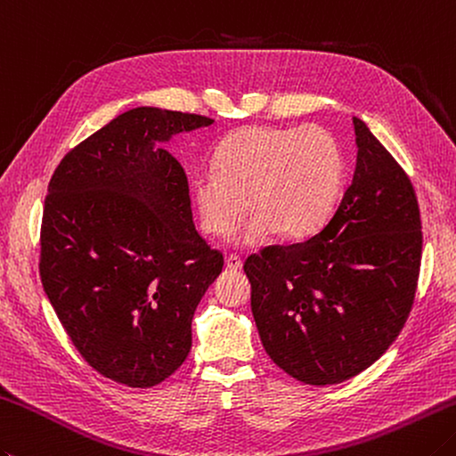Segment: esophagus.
I'll use <instances>...</instances> for the list:
<instances>
[{
    "instance_id": "esophagus-1",
    "label": "esophagus",
    "mask_w": 456,
    "mask_h": 456,
    "mask_svg": "<svg viewBox=\"0 0 456 456\" xmlns=\"http://www.w3.org/2000/svg\"><path fill=\"white\" fill-rule=\"evenodd\" d=\"M225 265L229 271H239L240 266H243V261H240L239 255H227L225 256Z\"/></svg>"
}]
</instances>
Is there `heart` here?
I'll return each instance as SVG.
<instances>
[{
	"mask_svg": "<svg viewBox=\"0 0 456 456\" xmlns=\"http://www.w3.org/2000/svg\"><path fill=\"white\" fill-rule=\"evenodd\" d=\"M346 162L332 132L322 126H248L216 151V172L193 180L203 231L240 245H261L274 233L302 239L324 225L340 200Z\"/></svg>",
	"mask_w": 456,
	"mask_h": 456,
	"instance_id": "heart-1",
	"label": "heart"
}]
</instances>
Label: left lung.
I'll return each mask as SVG.
<instances>
[{
    "mask_svg": "<svg viewBox=\"0 0 456 456\" xmlns=\"http://www.w3.org/2000/svg\"><path fill=\"white\" fill-rule=\"evenodd\" d=\"M358 159L326 225L302 243L271 245L243 269L271 360L302 383L358 376L395 342L421 266V216L409 175L365 122Z\"/></svg>",
    "mask_w": 456,
    "mask_h": 456,
    "instance_id": "obj_1",
    "label": "left lung"
}]
</instances>
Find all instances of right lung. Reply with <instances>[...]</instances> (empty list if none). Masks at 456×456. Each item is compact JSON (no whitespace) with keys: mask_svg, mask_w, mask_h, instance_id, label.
Returning a JSON list of instances; mask_svg holds the SVG:
<instances>
[{"mask_svg":"<svg viewBox=\"0 0 456 456\" xmlns=\"http://www.w3.org/2000/svg\"><path fill=\"white\" fill-rule=\"evenodd\" d=\"M209 124L132 109L70 150L49 182L43 290L85 362L122 386H158L180 368L193 312L223 269L195 231L183 167L162 148Z\"/></svg>","mask_w":456,"mask_h":456,"instance_id":"1","label":"right lung"}]
</instances>
